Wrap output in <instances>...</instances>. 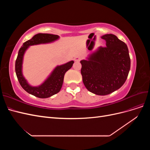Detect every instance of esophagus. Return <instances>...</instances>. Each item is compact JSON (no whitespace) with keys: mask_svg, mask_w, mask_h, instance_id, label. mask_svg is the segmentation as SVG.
<instances>
[{"mask_svg":"<svg viewBox=\"0 0 150 150\" xmlns=\"http://www.w3.org/2000/svg\"><path fill=\"white\" fill-rule=\"evenodd\" d=\"M81 59V57H76L74 58V61H77V62L79 61Z\"/></svg>","mask_w":150,"mask_h":150,"instance_id":"esophagus-1","label":"esophagus"}]
</instances>
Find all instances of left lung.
Masks as SVG:
<instances>
[{
  "mask_svg": "<svg viewBox=\"0 0 150 150\" xmlns=\"http://www.w3.org/2000/svg\"><path fill=\"white\" fill-rule=\"evenodd\" d=\"M106 47H99L80 62L83 83L89 91L104 96L120 89L128 78L131 61L126 44L115 35L105 34Z\"/></svg>",
  "mask_w": 150,
  "mask_h": 150,
  "instance_id": "1",
  "label": "left lung"
}]
</instances>
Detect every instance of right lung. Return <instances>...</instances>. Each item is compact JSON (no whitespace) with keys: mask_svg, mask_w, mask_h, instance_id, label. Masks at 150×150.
Segmentation results:
<instances>
[{"mask_svg":"<svg viewBox=\"0 0 150 150\" xmlns=\"http://www.w3.org/2000/svg\"><path fill=\"white\" fill-rule=\"evenodd\" d=\"M59 38L57 35L50 34L39 33L35 34L34 37L28 41L25 42L20 48L18 56L16 61V73L18 81L26 92L39 98H47L57 94L60 91L62 88L64 77L66 72L71 69L74 61H71L64 64L57 66L53 70L47 79L39 86H32L29 85L28 81L22 74V62L24 53L30 46L40 44H46L55 41Z\"/></svg>","mask_w":150,"mask_h":150,"instance_id":"1","label":"right lung"}]
</instances>
